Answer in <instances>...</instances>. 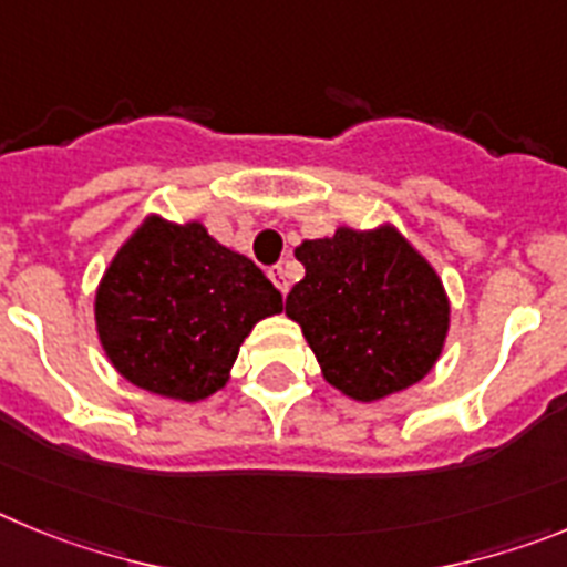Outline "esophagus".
<instances>
[{"instance_id":"obj_1","label":"esophagus","mask_w":567,"mask_h":567,"mask_svg":"<svg viewBox=\"0 0 567 567\" xmlns=\"http://www.w3.org/2000/svg\"><path fill=\"white\" fill-rule=\"evenodd\" d=\"M269 278H272V284L278 287L280 295L289 292V280H287V269L280 267V264H275V267H269Z\"/></svg>"}]
</instances>
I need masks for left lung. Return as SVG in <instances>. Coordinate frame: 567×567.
Segmentation results:
<instances>
[{"mask_svg":"<svg viewBox=\"0 0 567 567\" xmlns=\"http://www.w3.org/2000/svg\"><path fill=\"white\" fill-rule=\"evenodd\" d=\"M307 275L287 295L320 372L372 403L432 372L449 334V295L434 267L392 227H338L295 249Z\"/></svg>","mask_w":567,"mask_h":567,"instance_id":"8db88e82","label":"left lung"}]
</instances>
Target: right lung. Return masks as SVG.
<instances>
[{
    "instance_id": "right-lung-1",
    "label": "right lung",
    "mask_w": 567,
    "mask_h": 567,
    "mask_svg": "<svg viewBox=\"0 0 567 567\" xmlns=\"http://www.w3.org/2000/svg\"><path fill=\"white\" fill-rule=\"evenodd\" d=\"M284 298L247 255L202 221L147 215L96 289V332L113 369L144 392L195 403L227 385L238 349Z\"/></svg>"
}]
</instances>
